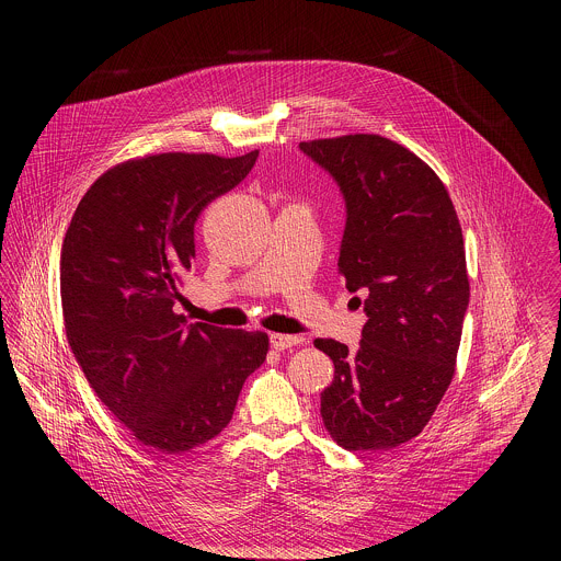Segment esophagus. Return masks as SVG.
<instances>
[{"instance_id":"obj_1","label":"esophagus","mask_w":561,"mask_h":561,"mask_svg":"<svg viewBox=\"0 0 561 561\" xmlns=\"http://www.w3.org/2000/svg\"><path fill=\"white\" fill-rule=\"evenodd\" d=\"M302 339L300 336H296V334H270V345L274 347V350H287V347H294V345H298Z\"/></svg>"}]
</instances>
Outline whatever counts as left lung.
<instances>
[{
    "label": "left lung",
    "instance_id": "8db88e82",
    "mask_svg": "<svg viewBox=\"0 0 561 561\" xmlns=\"http://www.w3.org/2000/svg\"><path fill=\"white\" fill-rule=\"evenodd\" d=\"M300 151L343 194L339 272L367 296L356 350L316 341L334 363L321 419L347 451L393 449L421 434L456 371L469 307L462 229L436 172L389 138L354 134Z\"/></svg>",
    "mask_w": 561,
    "mask_h": 561
}]
</instances>
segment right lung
<instances>
[{"mask_svg":"<svg viewBox=\"0 0 561 561\" xmlns=\"http://www.w3.org/2000/svg\"><path fill=\"white\" fill-rule=\"evenodd\" d=\"M256 158L161 153L118 163L83 194L62 241L69 345L96 398L153 451L183 454L216 438L265 360V332L174 313L196 218Z\"/></svg>","mask_w":561,"mask_h":561,"instance_id":"right-lung-1","label":"right lung"}]
</instances>
